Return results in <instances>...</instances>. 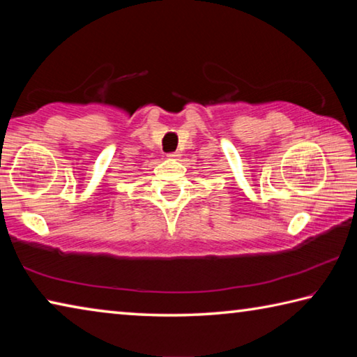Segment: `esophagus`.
<instances>
[{
  "instance_id": "34e87169",
  "label": "esophagus",
  "mask_w": 357,
  "mask_h": 357,
  "mask_svg": "<svg viewBox=\"0 0 357 357\" xmlns=\"http://www.w3.org/2000/svg\"><path fill=\"white\" fill-rule=\"evenodd\" d=\"M167 157H168V159H178L179 153H178V151H174V153H168Z\"/></svg>"
}]
</instances>
